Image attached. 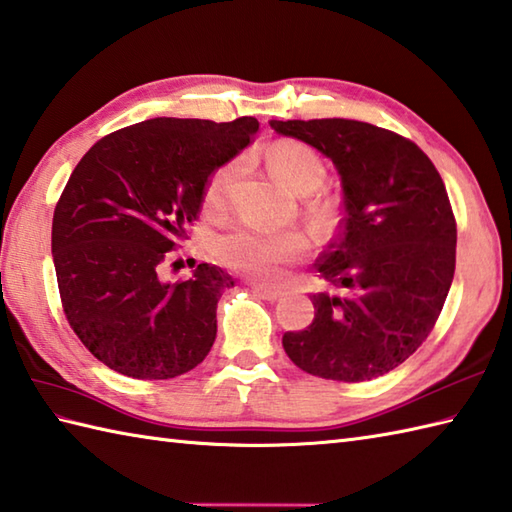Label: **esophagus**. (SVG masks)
Returning <instances> with one entry per match:
<instances>
[{"mask_svg": "<svg viewBox=\"0 0 512 512\" xmlns=\"http://www.w3.org/2000/svg\"><path fill=\"white\" fill-rule=\"evenodd\" d=\"M249 287H252L254 294L260 296L263 300H271V302H274V300H278V298H283V291L276 289V287H267V285H260V283H252Z\"/></svg>", "mask_w": 512, "mask_h": 512, "instance_id": "34e87169", "label": "esophagus"}]
</instances>
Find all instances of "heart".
<instances>
[{
    "mask_svg": "<svg viewBox=\"0 0 512 512\" xmlns=\"http://www.w3.org/2000/svg\"><path fill=\"white\" fill-rule=\"evenodd\" d=\"M269 168L289 190L298 194L316 192L327 176L320 156L302 143L280 141L267 152ZM241 170V163L229 161L216 168L205 187V203L221 210L229 187ZM318 221H329L331 205L318 203L314 210ZM309 241L298 229H260L252 225H234L214 238L212 252L218 263L254 278H276L285 265L294 263L307 252Z\"/></svg>",
    "mask_w": 512,
    "mask_h": 512,
    "instance_id": "heart-1",
    "label": "heart"
}]
</instances>
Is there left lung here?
I'll return each instance as SVG.
<instances>
[{"label":"left lung","mask_w":512,"mask_h":512,"mask_svg":"<svg viewBox=\"0 0 512 512\" xmlns=\"http://www.w3.org/2000/svg\"><path fill=\"white\" fill-rule=\"evenodd\" d=\"M333 161L342 181L340 234L318 258L329 291L314 320L287 331L291 362L311 375L364 382L393 371L433 331L455 274L457 225L440 172L411 139L351 119L269 121Z\"/></svg>","instance_id":"1"}]
</instances>
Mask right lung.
I'll return each instance as SVG.
<instances>
[{
	"label": "right lung",
	"instance_id": "add662e5",
	"mask_svg": "<svg viewBox=\"0 0 512 512\" xmlns=\"http://www.w3.org/2000/svg\"><path fill=\"white\" fill-rule=\"evenodd\" d=\"M256 132L254 117H159L103 137L72 170L52 216V260L72 331L106 367L170 380L210 353L232 276L201 263L165 283L161 269L198 218L212 172Z\"/></svg>",
	"mask_w": 512,
	"mask_h": 512
}]
</instances>
